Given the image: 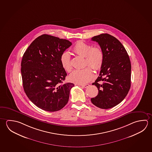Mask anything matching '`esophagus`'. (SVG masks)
I'll list each match as a JSON object with an SVG mask.
<instances>
[{
	"mask_svg": "<svg viewBox=\"0 0 152 152\" xmlns=\"http://www.w3.org/2000/svg\"><path fill=\"white\" fill-rule=\"evenodd\" d=\"M89 85H90L89 84H83V85H80V86L83 88H88Z\"/></svg>",
	"mask_w": 152,
	"mask_h": 152,
	"instance_id": "obj_1",
	"label": "esophagus"
}]
</instances>
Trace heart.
<instances>
[{
    "label": "heart",
    "mask_w": 152,
    "mask_h": 152,
    "mask_svg": "<svg viewBox=\"0 0 152 152\" xmlns=\"http://www.w3.org/2000/svg\"><path fill=\"white\" fill-rule=\"evenodd\" d=\"M74 53L80 56L84 57L85 65L92 67L99 71L101 69L104 61V52L100 47L92 46L84 42L78 41L72 48ZM60 62L62 67L67 72L72 71V66L69 53L64 52L60 56ZM94 76L93 70L90 67H87L82 70H76L70 75L69 80L72 82L79 84H86L90 82Z\"/></svg>",
    "instance_id": "b5f03b06"
}]
</instances>
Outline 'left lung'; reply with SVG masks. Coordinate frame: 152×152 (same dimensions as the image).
<instances>
[{
  "label": "left lung",
  "mask_w": 152,
  "mask_h": 152,
  "mask_svg": "<svg viewBox=\"0 0 152 152\" xmlns=\"http://www.w3.org/2000/svg\"><path fill=\"white\" fill-rule=\"evenodd\" d=\"M104 52V61L99 76L92 85L98 90L92 103L101 109H109L124 100L131 86L130 60L122 43L108 34L94 36Z\"/></svg>",
  "instance_id": "left-lung-1"
}]
</instances>
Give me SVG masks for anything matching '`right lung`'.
<instances>
[{
    "label": "right lung",
    "instance_id": "obj_1",
    "mask_svg": "<svg viewBox=\"0 0 152 152\" xmlns=\"http://www.w3.org/2000/svg\"><path fill=\"white\" fill-rule=\"evenodd\" d=\"M72 45L67 39L44 34L36 38L24 52L21 64L24 92L40 109L56 112L68 102L74 84H63L67 73L60 56Z\"/></svg>",
    "mask_w": 152,
    "mask_h": 152
}]
</instances>
